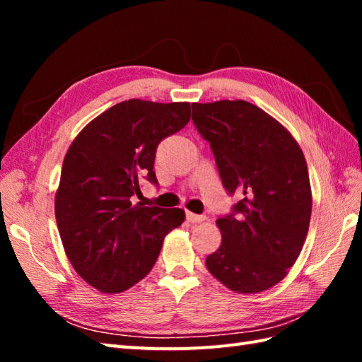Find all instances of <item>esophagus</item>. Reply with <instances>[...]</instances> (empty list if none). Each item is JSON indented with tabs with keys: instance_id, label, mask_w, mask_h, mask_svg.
Listing matches in <instances>:
<instances>
[{
	"instance_id": "esophagus-1",
	"label": "esophagus",
	"mask_w": 362,
	"mask_h": 362,
	"mask_svg": "<svg viewBox=\"0 0 362 362\" xmlns=\"http://www.w3.org/2000/svg\"><path fill=\"white\" fill-rule=\"evenodd\" d=\"M185 216H187V221L191 222V224H197V222H202L205 219V216H202V214H196L191 211H187Z\"/></svg>"
}]
</instances>
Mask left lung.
Here are the masks:
<instances>
[{
  "mask_svg": "<svg viewBox=\"0 0 362 362\" xmlns=\"http://www.w3.org/2000/svg\"><path fill=\"white\" fill-rule=\"evenodd\" d=\"M193 124L210 143L232 211L216 224L210 274L228 289L255 294L281 281L303 247L311 219L302 149L279 121L245 101L193 104Z\"/></svg>",
  "mask_w": 362,
  "mask_h": 362,
  "instance_id": "left-lung-1",
  "label": "left lung"
}]
</instances>
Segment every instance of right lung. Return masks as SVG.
<instances>
[{"mask_svg": "<svg viewBox=\"0 0 362 362\" xmlns=\"http://www.w3.org/2000/svg\"><path fill=\"white\" fill-rule=\"evenodd\" d=\"M188 103L129 99L83 127L68 149L56 221L68 259L96 289L117 294L144 279L165 236L185 213L132 204L144 179L158 187L153 161L163 138L189 121Z\"/></svg>", "mask_w": 362, "mask_h": 362, "instance_id": "obj_1", "label": "right lung"}]
</instances>
